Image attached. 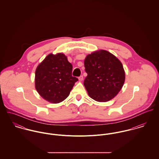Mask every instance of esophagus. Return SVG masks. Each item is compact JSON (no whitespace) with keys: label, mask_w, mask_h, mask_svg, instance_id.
I'll list each match as a JSON object with an SVG mask.
<instances>
[{"label":"esophagus","mask_w":159,"mask_h":159,"mask_svg":"<svg viewBox=\"0 0 159 159\" xmlns=\"http://www.w3.org/2000/svg\"><path fill=\"white\" fill-rule=\"evenodd\" d=\"M78 79H79L80 81H83V75H81L80 76H79Z\"/></svg>","instance_id":"obj_1"}]
</instances>
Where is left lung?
Instances as JSON below:
<instances>
[{
    "instance_id": "left-lung-1",
    "label": "left lung",
    "mask_w": 159,
    "mask_h": 159,
    "mask_svg": "<svg viewBox=\"0 0 159 159\" xmlns=\"http://www.w3.org/2000/svg\"><path fill=\"white\" fill-rule=\"evenodd\" d=\"M88 75L84 85L95 101L105 102L114 98L122 89L125 72L119 60L105 50L95 51L84 60Z\"/></svg>"
}]
</instances>
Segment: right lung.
Returning <instances> with one entry per match:
<instances>
[{"label":"right lung","instance_id":"add662e5","mask_svg":"<svg viewBox=\"0 0 159 159\" xmlns=\"http://www.w3.org/2000/svg\"><path fill=\"white\" fill-rule=\"evenodd\" d=\"M72 69L64 54L47 56L35 71V88L39 93L52 103L64 100L78 80L72 76Z\"/></svg>","mask_w":159,"mask_h":159}]
</instances>
